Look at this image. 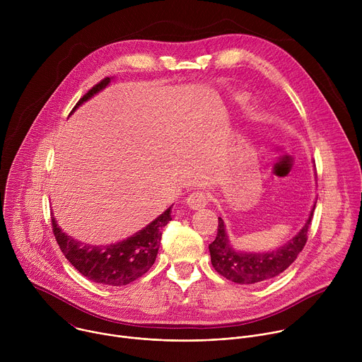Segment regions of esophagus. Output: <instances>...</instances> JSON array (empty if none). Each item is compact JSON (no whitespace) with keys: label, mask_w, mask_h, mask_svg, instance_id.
<instances>
[{"label":"esophagus","mask_w":362,"mask_h":362,"mask_svg":"<svg viewBox=\"0 0 362 362\" xmlns=\"http://www.w3.org/2000/svg\"><path fill=\"white\" fill-rule=\"evenodd\" d=\"M209 202V196L206 194L202 190L197 192H192L187 197H186V204L189 206L190 209H199V208H204L206 204Z\"/></svg>","instance_id":"obj_1"}]
</instances>
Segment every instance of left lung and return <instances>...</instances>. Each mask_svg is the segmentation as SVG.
Masks as SVG:
<instances>
[{
    "instance_id": "left-lung-1",
    "label": "left lung",
    "mask_w": 362,
    "mask_h": 362,
    "mask_svg": "<svg viewBox=\"0 0 362 362\" xmlns=\"http://www.w3.org/2000/svg\"><path fill=\"white\" fill-rule=\"evenodd\" d=\"M315 204L317 202H314L302 229L285 245L268 252H242L235 249L230 245L226 225L223 219L219 218L216 239L209 245L211 261L215 271L223 278L240 285L264 282L278 276L296 259L303 249L308 240V229L314 216Z\"/></svg>"
}]
</instances>
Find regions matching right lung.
Instances as JSON below:
<instances>
[{
  "instance_id": "add662e5",
  "label": "right lung",
  "mask_w": 362,
  "mask_h": 362,
  "mask_svg": "<svg viewBox=\"0 0 362 362\" xmlns=\"http://www.w3.org/2000/svg\"><path fill=\"white\" fill-rule=\"evenodd\" d=\"M110 81L112 77H106L95 84L78 100L73 112L94 94L106 88ZM170 214L172 206L141 230L110 245L83 243L66 235L57 225L56 218H51V223L62 252L83 276L101 285L123 286L144 275L156 261L162 230L172 221Z\"/></svg>"
}]
</instances>
